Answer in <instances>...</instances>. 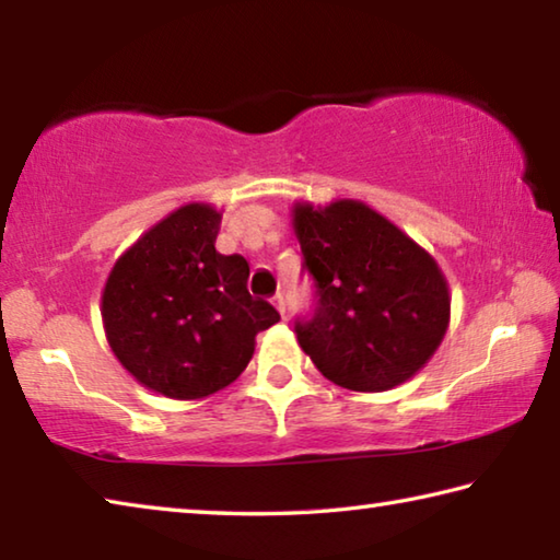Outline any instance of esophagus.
<instances>
[{"instance_id": "esophagus-1", "label": "esophagus", "mask_w": 560, "mask_h": 560, "mask_svg": "<svg viewBox=\"0 0 560 560\" xmlns=\"http://www.w3.org/2000/svg\"><path fill=\"white\" fill-rule=\"evenodd\" d=\"M271 301H273V306H277V311H279L281 316L287 314V299H283V293H277V296H273Z\"/></svg>"}]
</instances>
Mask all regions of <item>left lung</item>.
<instances>
[{"label":"left lung","instance_id":"1","mask_svg":"<svg viewBox=\"0 0 560 560\" xmlns=\"http://www.w3.org/2000/svg\"><path fill=\"white\" fill-rule=\"evenodd\" d=\"M316 308L299 318L303 353L330 383L383 393L424 368L450 326V289L420 244L358 200L293 205Z\"/></svg>","mask_w":560,"mask_h":560}]
</instances>
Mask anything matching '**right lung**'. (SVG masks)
Returning a JSON list of instances; mask_svg holds the SVG:
<instances>
[{"label":"right lung","mask_w":560,"mask_h":560,"mask_svg":"<svg viewBox=\"0 0 560 560\" xmlns=\"http://www.w3.org/2000/svg\"><path fill=\"white\" fill-rule=\"evenodd\" d=\"M220 224L212 205L179 207L122 254L103 289L110 350L140 385L173 400L234 383L259 330L279 320L246 291V259L214 249Z\"/></svg>","instance_id":"obj_1"}]
</instances>
